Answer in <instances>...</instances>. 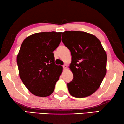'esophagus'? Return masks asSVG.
I'll return each mask as SVG.
<instances>
[{"instance_id":"1","label":"esophagus","mask_w":124,"mask_h":124,"mask_svg":"<svg viewBox=\"0 0 124 124\" xmlns=\"http://www.w3.org/2000/svg\"><path fill=\"white\" fill-rule=\"evenodd\" d=\"M63 68H64V69H66L67 68V65H66V64H65V65H63Z\"/></svg>"}]
</instances>
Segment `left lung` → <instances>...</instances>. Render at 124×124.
Wrapping results in <instances>:
<instances>
[{
    "instance_id": "left-lung-1",
    "label": "left lung",
    "mask_w": 124,
    "mask_h": 124,
    "mask_svg": "<svg viewBox=\"0 0 124 124\" xmlns=\"http://www.w3.org/2000/svg\"><path fill=\"white\" fill-rule=\"evenodd\" d=\"M62 40L70 50L72 62L69 68L73 74L67 84L71 95L85 98L99 89L106 76L107 54L100 40L91 34L66 31Z\"/></svg>"
}]
</instances>
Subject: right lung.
<instances>
[{
	"mask_svg": "<svg viewBox=\"0 0 124 124\" xmlns=\"http://www.w3.org/2000/svg\"><path fill=\"white\" fill-rule=\"evenodd\" d=\"M62 33L42 32L25 39L17 56L20 77L35 96L46 97L55 89L62 67L55 63L53 51L61 42Z\"/></svg>",
	"mask_w": 124,
	"mask_h": 124,
	"instance_id": "obj_1",
	"label": "right lung"
}]
</instances>
